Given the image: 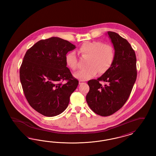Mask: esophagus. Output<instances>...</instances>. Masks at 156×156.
Instances as JSON below:
<instances>
[{"instance_id": "1", "label": "esophagus", "mask_w": 156, "mask_h": 156, "mask_svg": "<svg viewBox=\"0 0 156 156\" xmlns=\"http://www.w3.org/2000/svg\"><path fill=\"white\" fill-rule=\"evenodd\" d=\"M83 83H86V82L85 81H81V80H80L79 81V84L80 85H81V84H83Z\"/></svg>"}]
</instances>
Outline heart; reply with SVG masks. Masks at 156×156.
Here are the masks:
<instances>
[{
	"label": "heart",
	"mask_w": 156,
	"mask_h": 156,
	"mask_svg": "<svg viewBox=\"0 0 156 156\" xmlns=\"http://www.w3.org/2000/svg\"><path fill=\"white\" fill-rule=\"evenodd\" d=\"M78 52L82 57L88 58L87 67L74 74V76L81 81L88 80L98 72L100 74L106 73L115 59V51L112 46L101 41H86L80 47ZM67 66L72 70L78 69V61L74 52H68L66 56Z\"/></svg>",
	"instance_id": "heart-1"
}]
</instances>
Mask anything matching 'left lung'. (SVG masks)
I'll return each mask as SVG.
<instances>
[{
	"instance_id": "left-lung-1",
	"label": "left lung",
	"mask_w": 156,
	"mask_h": 156,
	"mask_svg": "<svg viewBox=\"0 0 156 156\" xmlns=\"http://www.w3.org/2000/svg\"><path fill=\"white\" fill-rule=\"evenodd\" d=\"M108 34L115 48L113 63L101 77L88 82L89 91L86 96L91 110L102 116L112 115L125 105L137 78L136 57L132 46L118 33Z\"/></svg>"
}]
</instances>
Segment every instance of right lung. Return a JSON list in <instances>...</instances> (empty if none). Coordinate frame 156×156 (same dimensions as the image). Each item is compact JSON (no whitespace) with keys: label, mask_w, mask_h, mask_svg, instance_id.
I'll use <instances>...</instances> for the list:
<instances>
[{"label":"right lung","mask_w":156,"mask_h":156,"mask_svg":"<svg viewBox=\"0 0 156 156\" xmlns=\"http://www.w3.org/2000/svg\"><path fill=\"white\" fill-rule=\"evenodd\" d=\"M75 48L68 41L52 37L38 41L24 55L20 68L23 92L30 106L44 116L64 111L78 85L66 62L67 52Z\"/></svg>","instance_id":"obj_1"}]
</instances>
